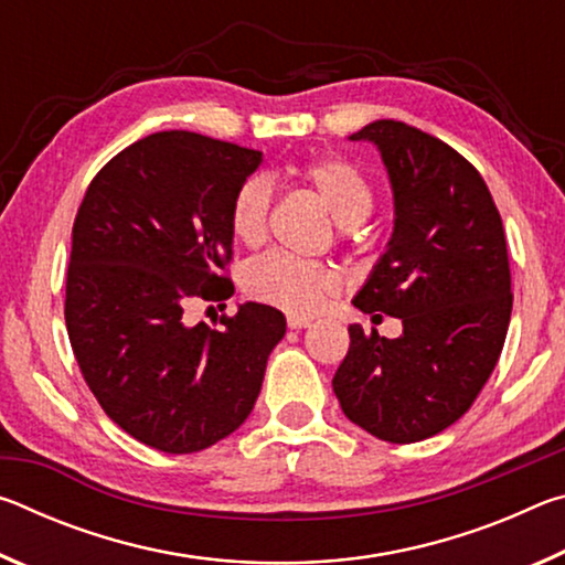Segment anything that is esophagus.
I'll use <instances>...</instances> for the list:
<instances>
[{
	"mask_svg": "<svg viewBox=\"0 0 565 565\" xmlns=\"http://www.w3.org/2000/svg\"><path fill=\"white\" fill-rule=\"evenodd\" d=\"M286 323H289V329H306V327H311V319H303V317H286Z\"/></svg>",
	"mask_w": 565,
	"mask_h": 565,
	"instance_id": "34e87169",
	"label": "esophagus"
}]
</instances>
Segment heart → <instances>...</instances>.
I'll use <instances>...</instances> for the list:
<instances>
[{
	"mask_svg": "<svg viewBox=\"0 0 565 565\" xmlns=\"http://www.w3.org/2000/svg\"><path fill=\"white\" fill-rule=\"evenodd\" d=\"M299 179L321 199L337 218L339 238H351L359 224L374 209L369 181L351 161L341 157H321L299 169ZM274 189L264 177H248L236 186L228 204V228L236 242L256 246L269 228ZM341 274L329 262L301 259V256L271 252L254 259L244 269V289L252 299L276 306L291 317H313L323 311L341 291Z\"/></svg>",
	"mask_w": 565,
	"mask_h": 565,
	"instance_id": "obj_1",
	"label": "heart"
}]
</instances>
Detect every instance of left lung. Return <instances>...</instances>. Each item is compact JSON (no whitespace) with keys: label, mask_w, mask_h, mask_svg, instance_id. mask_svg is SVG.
<instances>
[{"label":"left lung","mask_w":565,"mask_h":565,"mask_svg":"<svg viewBox=\"0 0 565 565\" xmlns=\"http://www.w3.org/2000/svg\"><path fill=\"white\" fill-rule=\"evenodd\" d=\"M351 139L379 147L396 206L394 236L353 306L398 317L404 333L349 327L333 394L381 441H424L471 408L501 356L513 306L501 214L471 161L431 134L379 119Z\"/></svg>","instance_id":"8db88e82"}]
</instances>
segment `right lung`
<instances>
[{"label": "right lung", "instance_id": "obj_1", "mask_svg": "<svg viewBox=\"0 0 565 565\" xmlns=\"http://www.w3.org/2000/svg\"><path fill=\"white\" fill-rule=\"evenodd\" d=\"M262 151L157 131L109 159L72 226L64 319L82 376L114 424L167 454L222 441L252 414L286 319L238 306L218 327L181 319L234 294L228 204ZM226 306V303H224Z\"/></svg>", "mask_w": 565, "mask_h": 565}]
</instances>
